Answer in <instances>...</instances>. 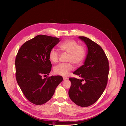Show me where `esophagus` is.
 Here are the masks:
<instances>
[{
  "label": "esophagus",
  "instance_id": "34e87169",
  "mask_svg": "<svg viewBox=\"0 0 126 126\" xmlns=\"http://www.w3.org/2000/svg\"><path fill=\"white\" fill-rule=\"evenodd\" d=\"M63 80H66V79H68V78H66V77H63Z\"/></svg>",
  "mask_w": 126,
  "mask_h": 126
}]
</instances>
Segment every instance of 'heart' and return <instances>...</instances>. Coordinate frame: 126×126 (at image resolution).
Masks as SVG:
<instances>
[{"label":"heart","mask_w":126,"mask_h":126,"mask_svg":"<svg viewBox=\"0 0 126 126\" xmlns=\"http://www.w3.org/2000/svg\"><path fill=\"white\" fill-rule=\"evenodd\" d=\"M59 47L62 53H68L66 61L70 63L59 64L54 67V72L56 74L66 76L73 69L72 63L75 66H78L83 62L86 56L85 48L73 39L63 41L59 45ZM60 54L57 49L51 48L48 54L50 61L54 63H58Z\"/></svg>","instance_id":"1"}]
</instances>
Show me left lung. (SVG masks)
<instances>
[{
  "label": "left lung",
  "mask_w": 126,
  "mask_h": 126,
  "mask_svg": "<svg viewBox=\"0 0 126 126\" xmlns=\"http://www.w3.org/2000/svg\"><path fill=\"white\" fill-rule=\"evenodd\" d=\"M79 38L86 44L88 53L84 65L73 73L81 79H69L71 85L68 94L76 105L86 107L94 103L105 89L109 64L106 54L99 45L86 37Z\"/></svg>",
  "instance_id": "8db88e82"
}]
</instances>
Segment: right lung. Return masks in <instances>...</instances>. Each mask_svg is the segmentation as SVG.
Segmentation results:
<instances>
[{"instance_id":"add662e5","label":"right lung","mask_w":126,"mask_h":126,"mask_svg":"<svg viewBox=\"0 0 126 126\" xmlns=\"http://www.w3.org/2000/svg\"><path fill=\"white\" fill-rule=\"evenodd\" d=\"M60 40L58 38L39 35L26 42L16 56V76L18 85L27 99L42 105L51 99L63 81L60 76L43 78L50 73L52 64L48 54Z\"/></svg>"}]
</instances>
